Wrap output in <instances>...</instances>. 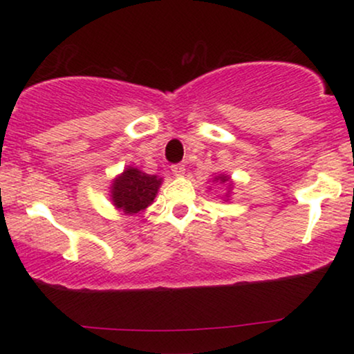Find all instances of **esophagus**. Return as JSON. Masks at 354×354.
Here are the masks:
<instances>
[{"label": "esophagus", "mask_w": 354, "mask_h": 354, "mask_svg": "<svg viewBox=\"0 0 354 354\" xmlns=\"http://www.w3.org/2000/svg\"><path fill=\"white\" fill-rule=\"evenodd\" d=\"M171 171L174 176H177V177L183 176V174H185V166H183V164H172Z\"/></svg>", "instance_id": "esophagus-1"}]
</instances>
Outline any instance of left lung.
Segmentation results:
<instances>
[{
    "mask_svg": "<svg viewBox=\"0 0 354 354\" xmlns=\"http://www.w3.org/2000/svg\"><path fill=\"white\" fill-rule=\"evenodd\" d=\"M219 178H221V182H225V180H229V177H224V176L219 177ZM219 178H217V180H219Z\"/></svg>",
    "mask_w": 354,
    "mask_h": 354,
    "instance_id": "8db88e82",
    "label": "left lung"
}]
</instances>
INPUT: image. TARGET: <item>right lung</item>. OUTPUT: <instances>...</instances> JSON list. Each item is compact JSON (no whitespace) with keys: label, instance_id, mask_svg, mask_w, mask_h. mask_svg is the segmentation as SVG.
Wrapping results in <instances>:
<instances>
[{"label":"right lung","instance_id":"obj_1","mask_svg":"<svg viewBox=\"0 0 354 354\" xmlns=\"http://www.w3.org/2000/svg\"><path fill=\"white\" fill-rule=\"evenodd\" d=\"M161 178L129 167L113 183V201L119 209L135 214L151 205L156 198Z\"/></svg>","mask_w":354,"mask_h":354}]
</instances>
